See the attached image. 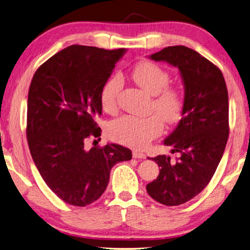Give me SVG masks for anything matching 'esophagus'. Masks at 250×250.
<instances>
[{
	"label": "esophagus",
	"instance_id": "esophagus-1",
	"mask_svg": "<svg viewBox=\"0 0 250 250\" xmlns=\"http://www.w3.org/2000/svg\"><path fill=\"white\" fill-rule=\"evenodd\" d=\"M133 158L135 159H145L146 154L140 151H133Z\"/></svg>",
	"mask_w": 250,
	"mask_h": 250
}]
</instances>
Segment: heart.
<instances>
[{"label": "heart", "instance_id": "1", "mask_svg": "<svg viewBox=\"0 0 250 250\" xmlns=\"http://www.w3.org/2000/svg\"><path fill=\"white\" fill-rule=\"evenodd\" d=\"M131 78L146 92L153 96L152 106L160 115L147 117L123 115L112 121L107 127V134L116 143L141 149L148 146L163 131V122L172 124L178 121L184 109V99L180 90L167 87L169 82L167 70L152 62H141L133 69ZM123 86L120 76L107 79L102 86L100 102L105 112L116 109L117 97Z\"/></svg>", "mask_w": 250, "mask_h": 250}]
</instances>
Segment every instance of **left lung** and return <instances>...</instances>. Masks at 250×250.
Returning <instances> with one entry per match:
<instances>
[{
	"label": "left lung",
	"instance_id": "1",
	"mask_svg": "<svg viewBox=\"0 0 250 250\" xmlns=\"http://www.w3.org/2000/svg\"><path fill=\"white\" fill-rule=\"evenodd\" d=\"M178 68L185 88L182 120L164 140L171 157L152 158L160 167L147 191L155 201L178 206L205 189L222 159L229 138V93L223 74L198 52L184 45L167 46L150 55Z\"/></svg>",
	"mask_w": 250,
	"mask_h": 250
}]
</instances>
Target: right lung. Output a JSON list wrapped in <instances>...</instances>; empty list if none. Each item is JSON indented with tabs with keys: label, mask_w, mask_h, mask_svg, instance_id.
<instances>
[{
	"label": "right lung",
	"mask_w": 250,
	"mask_h": 250,
	"mask_svg": "<svg viewBox=\"0 0 250 250\" xmlns=\"http://www.w3.org/2000/svg\"><path fill=\"white\" fill-rule=\"evenodd\" d=\"M125 49L70 45L37 69L28 92L27 140L41 177L72 206L92 204L106 189L111 168L131 151L115 144L86 148L100 136V92Z\"/></svg>",
	"instance_id": "add662e5"
}]
</instances>
